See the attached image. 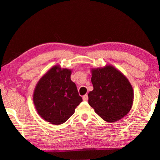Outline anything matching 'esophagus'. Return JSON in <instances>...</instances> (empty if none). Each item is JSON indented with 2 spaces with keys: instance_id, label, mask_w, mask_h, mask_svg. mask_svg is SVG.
I'll list each match as a JSON object with an SVG mask.
<instances>
[{
  "instance_id": "34e87169",
  "label": "esophagus",
  "mask_w": 160,
  "mask_h": 160,
  "mask_svg": "<svg viewBox=\"0 0 160 160\" xmlns=\"http://www.w3.org/2000/svg\"><path fill=\"white\" fill-rule=\"evenodd\" d=\"M82 99H83L84 101H87L88 99H89V98H88V95L85 94V95H84V96H83Z\"/></svg>"
}]
</instances>
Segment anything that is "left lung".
<instances>
[{
    "instance_id": "1",
    "label": "left lung",
    "mask_w": 160,
    "mask_h": 160,
    "mask_svg": "<svg viewBox=\"0 0 160 160\" xmlns=\"http://www.w3.org/2000/svg\"><path fill=\"white\" fill-rule=\"evenodd\" d=\"M93 90L88 94L89 104L107 122H114L131 110L133 91L123 74L112 66L92 69Z\"/></svg>"
}]
</instances>
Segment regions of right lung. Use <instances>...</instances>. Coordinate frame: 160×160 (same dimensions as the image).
<instances>
[{
	"label": "right lung",
	"instance_id": "add662e5",
	"mask_svg": "<svg viewBox=\"0 0 160 160\" xmlns=\"http://www.w3.org/2000/svg\"><path fill=\"white\" fill-rule=\"evenodd\" d=\"M71 70L52 67L37 84L33 103L38 114L51 124H63L82 101L76 84L71 80Z\"/></svg>",
	"mask_w": 160,
	"mask_h": 160
}]
</instances>
